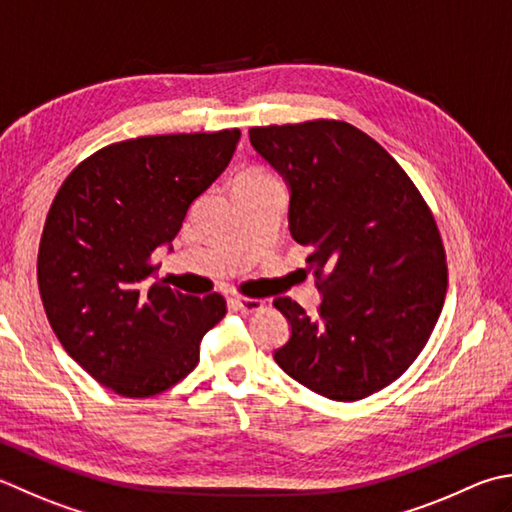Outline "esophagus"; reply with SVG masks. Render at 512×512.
Segmentation results:
<instances>
[{
  "label": "esophagus",
  "mask_w": 512,
  "mask_h": 512,
  "mask_svg": "<svg viewBox=\"0 0 512 512\" xmlns=\"http://www.w3.org/2000/svg\"><path fill=\"white\" fill-rule=\"evenodd\" d=\"M230 302H233L237 310H242V313H257V310L264 306L262 299H250V297H233Z\"/></svg>",
  "instance_id": "obj_1"
}]
</instances>
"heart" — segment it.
Wrapping results in <instances>:
<instances>
[{"label": "heart", "instance_id": "b5f03b06", "mask_svg": "<svg viewBox=\"0 0 512 512\" xmlns=\"http://www.w3.org/2000/svg\"><path fill=\"white\" fill-rule=\"evenodd\" d=\"M242 177H264V175H259V173H246V175H242Z\"/></svg>", "mask_w": 512, "mask_h": 512}]
</instances>
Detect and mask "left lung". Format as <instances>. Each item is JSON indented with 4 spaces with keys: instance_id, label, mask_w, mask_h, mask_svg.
I'll list each match as a JSON object with an SVG mask.
<instances>
[{
    "instance_id": "left-lung-1",
    "label": "left lung",
    "mask_w": 512,
    "mask_h": 512,
    "mask_svg": "<svg viewBox=\"0 0 512 512\" xmlns=\"http://www.w3.org/2000/svg\"><path fill=\"white\" fill-rule=\"evenodd\" d=\"M250 144L288 186V228L319 279L317 315L275 308L290 337L273 357L295 382L355 402L422 353L446 297V255L415 184L373 137L346 122L250 128Z\"/></svg>"
}]
</instances>
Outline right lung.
Wrapping results in <instances>:
<instances>
[{
    "label": "right lung",
    "instance_id": "add662e5",
    "mask_svg": "<svg viewBox=\"0 0 512 512\" xmlns=\"http://www.w3.org/2000/svg\"><path fill=\"white\" fill-rule=\"evenodd\" d=\"M239 130L137 137L79 164L48 210L37 282L66 353L99 384L150 397L184 379L226 315L222 295L150 282L190 206L224 173Z\"/></svg>",
    "mask_w": 512,
    "mask_h": 512
}]
</instances>
